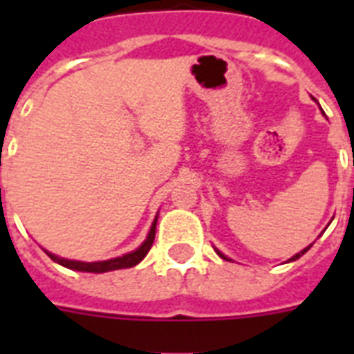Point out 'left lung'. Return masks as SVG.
I'll list each match as a JSON object with an SVG mask.
<instances>
[{
    "instance_id": "1",
    "label": "left lung",
    "mask_w": 354,
    "mask_h": 354,
    "mask_svg": "<svg viewBox=\"0 0 354 354\" xmlns=\"http://www.w3.org/2000/svg\"><path fill=\"white\" fill-rule=\"evenodd\" d=\"M310 246H313V244H310ZM310 246H307V248H305V250H301V252H299V253H296V255H294V257H290V259H288V263H292V261H297V259L301 257V255H305V253H307L308 250H310ZM215 252L218 253V255H221V257L224 259V261H232V259H230V257H226V255H224V253H222V252H218V250H215Z\"/></svg>"
}]
</instances>
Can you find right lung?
<instances>
[{"label":"right lung","mask_w":354,"mask_h":354,"mask_svg":"<svg viewBox=\"0 0 354 354\" xmlns=\"http://www.w3.org/2000/svg\"><path fill=\"white\" fill-rule=\"evenodd\" d=\"M156 224H158V215H156L154 222L149 230V235L141 242V246L136 248L133 252H128L121 257L115 259H108V261H95V263H86V261H73V259H66V257H58L55 253L44 252L51 257V261L58 263L64 268L75 270V272H90V274H104V272H112V270H122V268H132L136 264H139L145 259V255L149 253V250L152 248V242H154L156 236Z\"/></svg>","instance_id":"obj_1"}]
</instances>
